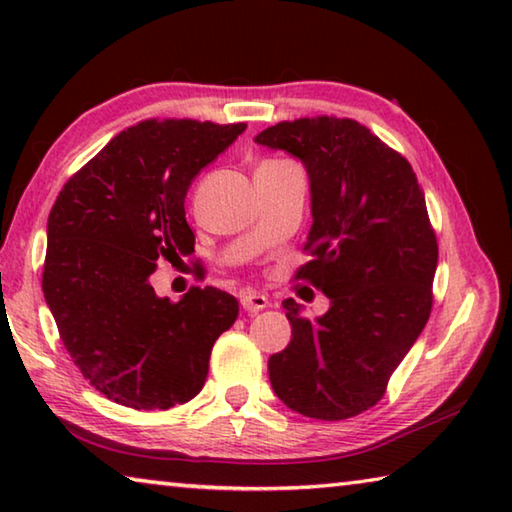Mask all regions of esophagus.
I'll list each match as a JSON object with an SVG mask.
<instances>
[{"label": "esophagus", "mask_w": 512, "mask_h": 512, "mask_svg": "<svg viewBox=\"0 0 512 512\" xmlns=\"http://www.w3.org/2000/svg\"><path fill=\"white\" fill-rule=\"evenodd\" d=\"M241 307L250 311V314H255V311H262L268 307V298L264 296V293L250 291V293H246V296H241Z\"/></svg>", "instance_id": "34e87169"}]
</instances>
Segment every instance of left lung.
<instances>
[{"label":"left lung","instance_id":"obj_1","mask_svg":"<svg viewBox=\"0 0 512 512\" xmlns=\"http://www.w3.org/2000/svg\"><path fill=\"white\" fill-rule=\"evenodd\" d=\"M302 160L311 225L296 280L332 300L316 320L282 302L291 343L268 359L275 395L316 420H348L386 393L427 325L438 241L409 160L354 119L280 121L255 137Z\"/></svg>","mask_w":512,"mask_h":512}]
</instances>
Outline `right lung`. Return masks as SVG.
I'll use <instances>...</instances> for the list:
<instances>
[{
    "label": "right lung",
    "mask_w": 512,
    "mask_h": 512,
    "mask_svg": "<svg viewBox=\"0 0 512 512\" xmlns=\"http://www.w3.org/2000/svg\"><path fill=\"white\" fill-rule=\"evenodd\" d=\"M246 124L144 119L60 189L47 221L42 291L69 357L101 395L137 411L201 393L212 345L239 316L235 296L192 287L158 298L160 259L194 253L185 196Z\"/></svg>",
    "instance_id": "1"
}]
</instances>
